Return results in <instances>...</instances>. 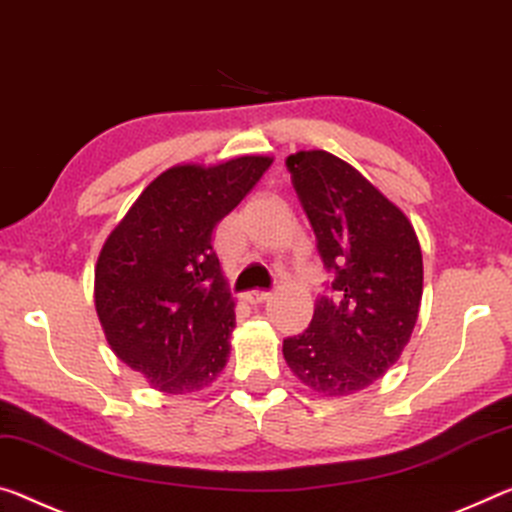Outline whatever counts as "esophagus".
<instances>
[{
    "instance_id": "34e87169",
    "label": "esophagus",
    "mask_w": 512,
    "mask_h": 512,
    "mask_svg": "<svg viewBox=\"0 0 512 512\" xmlns=\"http://www.w3.org/2000/svg\"><path fill=\"white\" fill-rule=\"evenodd\" d=\"M271 296V291H264V289H253V291H246V303H250V305H259V303H264L266 298Z\"/></svg>"
}]
</instances>
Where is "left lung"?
<instances>
[{"label": "left lung", "mask_w": 512, "mask_h": 512, "mask_svg": "<svg viewBox=\"0 0 512 512\" xmlns=\"http://www.w3.org/2000/svg\"><path fill=\"white\" fill-rule=\"evenodd\" d=\"M287 168L332 280L310 328L287 337L282 353L312 392L348 396L383 376L410 342L424 285L421 248L408 216L344 159L300 150Z\"/></svg>", "instance_id": "obj_1"}]
</instances>
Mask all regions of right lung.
Wrapping results in <instances>:
<instances>
[{"label":"right lung","instance_id":"right-lung-1","mask_svg":"<svg viewBox=\"0 0 512 512\" xmlns=\"http://www.w3.org/2000/svg\"><path fill=\"white\" fill-rule=\"evenodd\" d=\"M271 164L237 157L168 168L104 241L95 266L102 330L118 360L159 392L193 394L225 367L234 298L212 232Z\"/></svg>","mask_w":512,"mask_h":512}]
</instances>
